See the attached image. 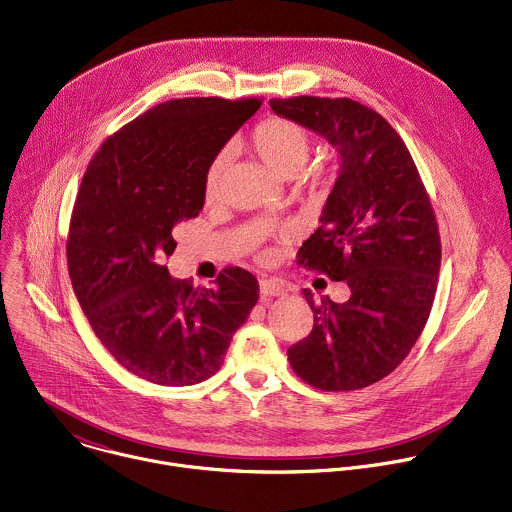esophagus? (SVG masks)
<instances>
[{"label":"esophagus","mask_w":512,"mask_h":512,"mask_svg":"<svg viewBox=\"0 0 512 512\" xmlns=\"http://www.w3.org/2000/svg\"><path fill=\"white\" fill-rule=\"evenodd\" d=\"M259 289H261L263 297H283L285 295V287L273 279H261Z\"/></svg>","instance_id":"obj_1"}]
</instances>
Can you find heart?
I'll list each match as a JSON object with an SVG mask.
<instances>
[{"label": "heart", "instance_id": "b5f03b06", "mask_svg": "<svg viewBox=\"0 0 512 512\" xmlns=\"http://www.w3.org/2000/svg\"><path fill=\"white\" fill-rule=\"evenodd\" d=\"M253 147L265 165L281 177H293L307 163L313 139L309 131L297 121L285 117H271L259 123L253 131ZM227 165V153H217L203 175V197L213 201L219 195L223 173Z\"/></svg>", "mask_w": 512, "mask_h": 512}]
</instances>
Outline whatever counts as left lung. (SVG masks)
<instances>
[{"mask_svg":"<svg viewBox=\"0 0 512 512\" xmlns=\"http://www.w3.org/2000/svg\"><path fill=\"white\" fill-rule=\"evenodd\" d=\"M275 113L321 133L341 155L321 227L297 263L345 281L351 297L319 303L311 333L287 351L297 377L321 391L365 389L393 373L427 325L441 235L419 169L393 125L349 97L271 99Z\"/></svg>","mask_w":512,"mask_h":512,"instance_id":"obj_1","label":"left lung"}]
</instances>
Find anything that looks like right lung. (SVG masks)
I'll return each instance as SVG.
<instances>
[{"label":"right lung","instance_id":"1","mask_svg":"<svg viewBox=\"0 0 512 512\" xmlns=\"http://www.w3.org/2000/svg\"><path fill=\"white\" fill-rule=\"evenodd\" d=\"M263 99L183 97L109 135L71 211L67 267L77 301L111 357L167 387L215 375L259 299L255 275L225 267L215 287L173 279V227L203 209V175Z\"/></svg>","mask_w":512,"mask_h":512}]
</instances>
